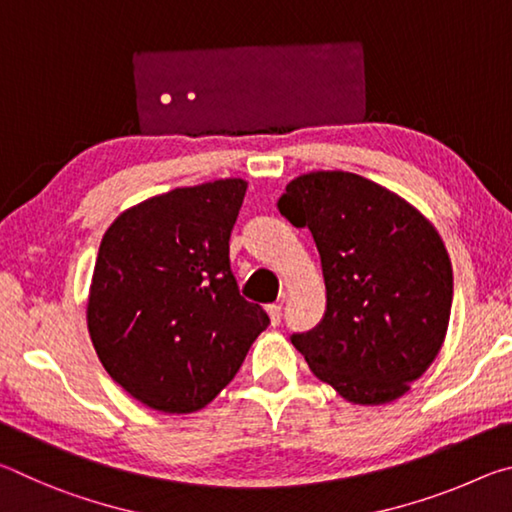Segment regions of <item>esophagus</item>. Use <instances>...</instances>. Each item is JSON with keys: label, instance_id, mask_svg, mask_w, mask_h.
Listing matches in <instances>:
<instances>
[{"label": "esophagus", "instance_id": "1", "mask_svg": "<svg viewBox=\"0 0 512 512\" xmlns=\"http://www.w3.org/2000/svg\"><path fill=\"white\" fill-rule=\"evenodd\" d=\"M268 318H271V325H280V318H282V305H268Z\"/></svg>", "mask_w": 512, "mask_h": 512}]
</instances>
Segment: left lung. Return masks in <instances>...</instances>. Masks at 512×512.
<instances>
[{
    "instance_id": "8db88e82",
    "label": "left lung",
    "mask_w": 512,
    "mask_h": 512,
    "mask_svg": "<svg viewBox=\"0 0 512 512\" xmlns=\"http://www.w3.org/2000/svg\"><path fill=\"white\" fill-rule=\"evenodd\" d=\"M277 207L309 228L327 291L320 325L291 343L343 400H400L445 343L454 277L438 230L402 196L350 171L302 173Z\"/></svg>"
}]
</instances>
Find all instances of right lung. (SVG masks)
Here are the masks:
<instances>
[{
  "label": "right lung",
  "instance_id": "obj_1",
  "mask_svg": "<svg viewBox=\"0 0 512 512\" xmlns=\"http://www.w3.org/2000/svg\"><path fill=\"white\" fill-rule=\"evenodd\" d=\"M248 183L178 187L121 212L101 239L88 332L108 375L162 413L210 404L268 325L239 296L230 232Z\"/></svg>",
  "mask_w": 512,
  "mask_h": 512
}]
</instances>
